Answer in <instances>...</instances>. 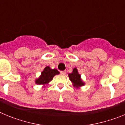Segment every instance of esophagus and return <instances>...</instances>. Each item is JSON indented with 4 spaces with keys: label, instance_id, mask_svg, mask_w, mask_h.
Here are the masks:
<instances>
[{
    "label": "esophagus",
    "instance_id": "34e87169",
    "mask_svg": "<svg viewBox=\"0 0 125 125\" xmlns=\"http://www.w3.org/2000/svg\"><path fill=\"white\" fill-rule=\"evenodd\" d=\"M61 74L62 75H66V71H61Z\"/></svg>",
    "mask_w": 125,
    "mask_h": 125
}]
</instances>
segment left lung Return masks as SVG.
Wrapping results in <instances>:
<instances>
[{
  "mask_svg": "<svg viewBox=\"0 0 125 125\" xmlns=\"http://www.w3.org/2000/svg\"><path fill=\"white\" fill-rule=\"evenodd\" d=\"M70 81L73 84L74 87L78 88L83 86L85 84L84 83L81 78V75L78 73V71L77 68H74L73 69V72L68 74Z\"/></svg>",
  "mask_w": 125,
  "mask_h": 125,
  "instance_id": "8db88e82",
  "label": "left lung"
}]
</instances>
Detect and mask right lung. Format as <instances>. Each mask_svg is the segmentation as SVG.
I'll return each mask as SVG.
<instances>
[{
	"instance_id": "add662e5",
	"label": "right lung",
	"mask_w": 125,
	"mask_h": 125,
	"mask_svg": "<svg viewBox=\"0 0 125 125\" xmlns=\"http://www.w3.org/2000/svg\"><path fill=\"white\" fill-rule=\"evenodd\" d=\"M59 72L56 69H51L49 66H46L41 73V76L36 79L35 83L37 84H47L53 79L55 75L59 74Z\"/></svg>"
}]
</instances>
